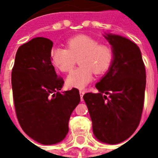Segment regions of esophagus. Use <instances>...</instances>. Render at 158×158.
<instances>
[{
	"label": "esophagus",
	"instance_id": "1",
	"mask_svg": "<svg viewBox=\"0 0 158 158\" xmlns=\"http://www.w3.org/2000/svg\"><path fill=\"white\" fill-rule=\"evenodd\" d=\"M84 94H85L84 90H79V94H80V98H81V100H83V96L84 95Z\"/></svg>",
	"mask_w": 158,
	"mask_h": 158
}]
</instances>
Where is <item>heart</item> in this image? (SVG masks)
Segmentation results:
<instances>
[{"label": "heart", "mask_w": 158, "mask_h": 158, "mask_svg": "<svg viewBox=\"0 0 158 158\" xmlns=\"http://www.w3.org/2000/svg\"><path fill=\"white\" fill-rule=\"evenodd\" d=\"M51 61L63 73H68L76 64L67 78L69 87L84 89L92 81L94 73L104 74L110 69L114 60V52L109 45L100 44L90 36L80 34L66 41V48L56 47L50 52Z\"/></svg>", "instance_id": "1"}]
</instances>
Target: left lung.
Segmentation results:
<instances>
[{
    "mask_svg": "<svg viewBox=\"0 0 158 158\" xmlns=\"http://www.w3.org/2000/svg\"><path fill=\"white\" fill-rule=\"evenodd\" d=\"M105 38L112 46L114 60L107 74L96 84L98 93H87L84 100L97 139L116 144L130 138L139 125L146 70L135 43L119 35L106 34Z\"/></svg>",
    "mask_w": 158,
    "mask_h": 158,
    "instance_id": "8db88e82",
    "label": "left lung"
}]
</instances>
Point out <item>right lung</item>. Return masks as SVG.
I'll use <instances>...</instances> for the list:
<instances>
[{
    "label": "right lung",
    "mask_w": 158,
    "mask_h": 158,
    "mask_svg": "<svg viewBox=\"0 0 158 158\" xmlns=\"http://www.w3.org/2000/svg\"><path fill=\"white\" fill-rule=\"evenodd\" d=\"M53 43L43 37L19 48L11 72L15 113L22 130L44 145L60 142L71 113L80 102L79 89L60 92L64 79L52 64Z\"/></svg>",
    "instance_id": "add662e5"
}]
</instances>
